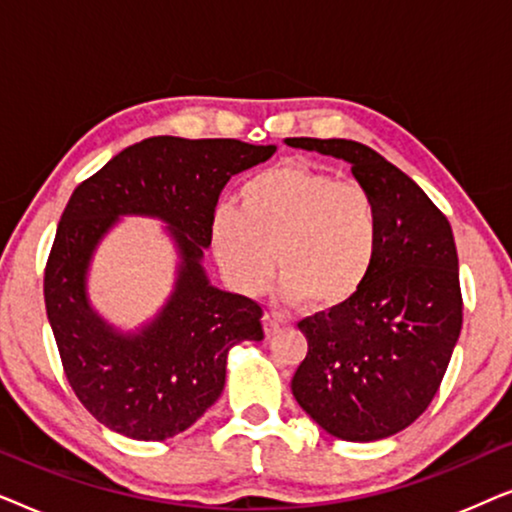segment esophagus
Listing matches in <instances>:
<instances>
[{
  "label": "esophagus",
  "instance_id": "esophagus-1",
  "mask_svg": "<svg viewBox=\"0 0 512 512\" xmlns=\"http://www.w3.org/2000/svg\"><path fill=\"white\" fill-rule=\"evenodd\" d=\"M263 331L268 338H272V335L279 331V319L275 317V314H270V312L263 314Z\"/></svg>",
  "mask_w": 512,
  "mask_h": 512
}]
</instances>
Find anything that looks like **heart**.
<instances>
[{"instance_id": "1", "label": "heart", "mask_w": 512, "mask_h": 512, "mask_svg": "<svg viewBox=\"0 0 512 512\" xmlns=\"http://www.w3.org/2000/svg\"><path fill=\"white\" fill-rule=\"evenodd\" d=\"M237 202L209 223L216 263L237 291H261L275 265L284 305L305 300L331 312L359 296L380 247V214L366 188L286 163L244 181Z\"/></svg>"}]
</instances>
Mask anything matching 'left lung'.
Returning a JSON list of instances; mask_svg holds the SVG:
<instances>
[{
  "label": "left lung",
  "instance_id": "1",
  "mask_svg": "<svg viewBox=\"0 0 512 512\" xmlns=\"http://www.w3.org/2000/svg\"><path fill=\"white\" fill-rule=\"evenodd\" d=\"M286 144L347 160L380 214V247L359 296L298 324L307 356L291 391L335 438H389L429 408L461 333L450 221L408 174L366 144L312 137Z\"/></svg>",
  "mask_w": 512,
  "mask_h": 512
}]
</instances>
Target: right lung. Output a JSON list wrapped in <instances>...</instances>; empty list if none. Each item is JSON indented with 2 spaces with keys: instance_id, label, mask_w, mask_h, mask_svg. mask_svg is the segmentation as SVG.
Instances as JSON below:
<instances>
[{
  "instance_id": "right-lung-1",
  "label": "right lung",
  "mask_w": 512,
  "mask_h": 512,
  "mask_svg": "<svg viewBox=\"0 0 512 512\" xmlns=\"http://www.w3.org/2000/svg\"><path fill=\"white\" fill-rule=\"evenodd\" d=\"M275 151L240 139L149 137L76 186L46 263V314L76 398L107 429L135 440L186 431L221 396L230 349L263 340L261 305L209 284L202 256L223 186ZM121 215L167 222L180 251L175 291L135 334L107 325L85 286L96 244Z\"/></svg>"
}]
</instances>
